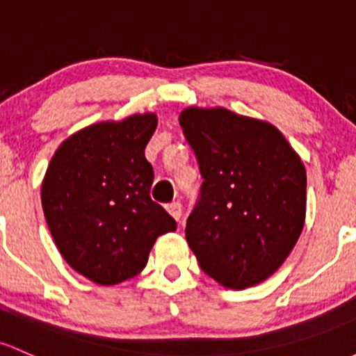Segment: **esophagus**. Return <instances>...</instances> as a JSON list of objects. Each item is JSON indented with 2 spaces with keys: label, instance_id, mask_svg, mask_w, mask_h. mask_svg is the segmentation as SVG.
Returning <instances> with one entry per match:
<instances>
[{
  "label": "esophagus",
  "instance_id": "34e87169",
  "mask_svg": "<svg viewBox=\"0 0 356 356\" xmlns=\"http://www.w3.org/2000/svg\"><path fill=\"white\" fill-rule=\"evenodd\" d=\"M167 211H168V215H170L174 220H177V222H179V220H181V216H182L181 203L167 204Z\"/></svg>",
  "mask_w": 356,
  "mask_h": 356
}]
</instances>
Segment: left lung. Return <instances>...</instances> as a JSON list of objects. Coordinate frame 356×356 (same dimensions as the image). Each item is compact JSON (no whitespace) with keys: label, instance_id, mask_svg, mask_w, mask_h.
Listing matches in <instances>:
<instances>
[{"label":"left lung","instance_id":"obj_1","mask_svg":"<svg viewBox=\"0 0 356 356\" xmlns=\"http://www.w3.org/2000/svg\"><path fill=\"white\" fill-rule=\"evenodd\" d=\"M179 122L204 179L186 223L191 250L223 286L264 282L285 263L304 228L300 156L273 124L223 107H188Z\"/></svg>","mask_w":356,"mask_h":356}]
</instances>
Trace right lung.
<instances>
[{
  "instance_id": "right-lung-1",
  "label": "right lung",
  "mask_w": 356,
  "mask_h": 356,
  "mask_svg": "<svg viewBox=\"0 0 356 356\" xmlns=\"http://www.w3.org/2000/svg\"><path fill=\"white\" fill-rule=\"evenodd\" d=\"M153 112L106 121L71 134L42 181V209L59 252L74 271L115 285L143 271L160 235L177 223L149 197L145 159L156 129Z\"/></svg>"
}]
</instances>
